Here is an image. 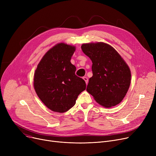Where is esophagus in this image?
Returning a JSON list of instances; mask_svg holds the SVG:
<instances>
[{
  "label": "esophagus",
  "instance_id": "1",
  "mask_svg": "<svg viewBox=\"0 0 156 156\" xmlns=\"http://www.w3.org/2000/svg\"><path fill=\"white\" fill-rule=\"evenodd\" d=\"M83 79L84 80V81H85L86 84L87 85V83H88V78H87V77H86V76H85V77H83Z\"/></svg>",
  "mask_w": 156,
  "mask_h": 156
}]
</instances>
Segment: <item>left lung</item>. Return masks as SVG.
Returning <instances> with one entry per match:
<instances>
[{"instance_id": "1", "label": "left lung", "mask_w": 156, "mask_h": 156, "mask_svg": "<svg viewBox=\"0 0 156 156\" xmlns=\"http://www.w3.org/2000/svg\"><path fill=\"white\" fill-rule=\"evenodd\" d=\"M83 53L92 62L93 76L87 91L105 108L119 104L125 97L131 82V71L119 53L103 42L83 44Z\"/></svg>"}]
</instances>
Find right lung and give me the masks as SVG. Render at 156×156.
<instances>
[{"mask_svg": "<svg viewBox=\"0 0 156 156\" xmlns=\"http://www.w3.org/2000/svg\"><path fill=\"white\" fill-rule=\"evenodd\" d=\"M75 46L57 44L44 55L35 71L34 86L40 99L54 112L68 111L85 90L84 80L75 75L71 63Z\"/></svg>", "mask_w": 156, "mask_h": 156, "instance_id": "1", "label": "right lung"}]
</instances>
